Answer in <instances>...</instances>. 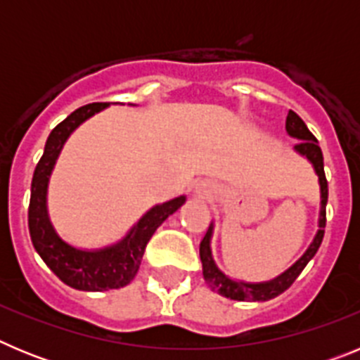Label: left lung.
<instances>
[{
	"label": "left lung",
	"mask_w": 360,
	"mask_h": 360,
	"mask_svg": "<svg viewBox=\"0 0 360 360\" xmlns=\"http://www.w3.org/2000/svg\"><path fill=\"white\" fill-rule=\"evenodd\" d=\"M287 131L288 135L297 139L295 144V151L299 155L307 157L311 162L314 169H316L317 176H319L321 186V216H319V231H317L316 238L307 249V252L299 257L297 262L281 276H278L272 281L265 283H245V281H234L229 276H225L221 270L216 266L214 259L211 254V236H212V225L207 229V234L203 236L202 243H200V259H202L203 266V279L209 283V287L214 292H218L224 297L234 299V301H269V299L278 297L279 294L290 288L292 283L297 279V276L303 272L307 263L311 257L316 256L317 249L321 247V241L324 236V225H326V202H328V182L324 176V164H323V151H321L317 139L310 133L307 128V124L303 119L295 113V111H288L287 115Z\"/></svg>",
	"instance_id": "8db88e82"
}]
</instances>
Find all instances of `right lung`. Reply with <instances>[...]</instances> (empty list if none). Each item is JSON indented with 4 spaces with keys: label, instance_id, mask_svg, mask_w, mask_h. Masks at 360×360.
<instances>
[{
    "label": "right lung",
    "instance_id": "obj_1",
    "mask_svg": "<svg viewBox=\"0 0 360 360\" xmlns=\"http://www.w3.org/2000/svg\"><path fill=\"white\" fill-rule=\"evenodd\" d=\"M110 106V103H94L70 113L61 124H57L44 146V153L37 162L32 178L30 205H28V231L32 243L46 266L65 285L84 292H103L126 287L136 276L144 256L146 245L158 227L173 212L182 207L186 196L169 200L149 209L135 227L119 243L98 250L75 249L59 238L50 224L46 211V189L57 157L66 139L79 128L86 119Z\"/></svg>",
    "mask_w": 360,
    "mask_h": 360
}]
</instances>
